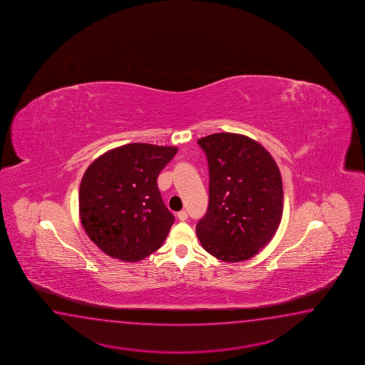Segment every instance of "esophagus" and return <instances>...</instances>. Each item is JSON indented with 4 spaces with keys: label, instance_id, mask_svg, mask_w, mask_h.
<instances>
[{
    "label": "esophagus",
    "instance_id": "obj_1",
    "mask_svg": "<svg viewBox=\"0 0 365 365\" xmlns=\"http://www.w3.org/2000/svg\"><path fill=\"white\" fill-rule=\"evenodd\" d=\"M178 217H179V220H181V222H185L186 219H187L186 211H180V212H178Z\"/></svg>",
    "mask_w": 365,
    "mask_h": 365
}]
</instances>
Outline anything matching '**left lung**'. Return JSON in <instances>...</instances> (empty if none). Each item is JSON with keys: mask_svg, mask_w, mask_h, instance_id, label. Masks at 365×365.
<instances>
[{"mask_svg": "<svg viewBox=\"0 0 365 365\" xmlns=\"http://www.w3.org/2000/svg\"><path fill=\"white\" fill-rule=\"evenodd\" d=\"M210 172L208 207L197 224L203 249L224 262L257 255L279 228L284 192L279 167L250 137L215 133L198 140Z\"/></svg>", "mask_w": 365, "mask_h": 365, "instance_id": "8db88e82", "label": "left lung"}]
</instances>
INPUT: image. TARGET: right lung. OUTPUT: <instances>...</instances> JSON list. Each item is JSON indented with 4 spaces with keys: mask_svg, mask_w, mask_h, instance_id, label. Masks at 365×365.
I'll use <instances>...</instances> for the list:
<instances>
[{
    "mask_svg": "<svg viewBox=\"0 0 365 365\" xmlns=\"http://www.w3.org/2000/svg\"><path fill=\"white\" fill-rule=\"evenodd\" d=\"M176 153L175 146L128 143L86 168L80 184V220L108 257L138 262L165 242L175 217L157 179Z\"/></svg>",
    "mask_w": 365,
    "mask_h": 365,
    "instance_id": "1",
    "label": "right lung"
}]
</instances>
